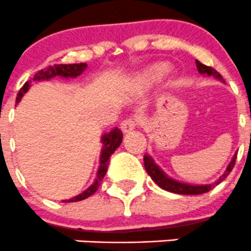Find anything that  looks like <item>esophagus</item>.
<instances>
[{"instance_id": "obj_1", "label": "esophagus", "mask_w": 251, "mask_h": 251, "mask_svg": "<svg viewBox=\"0 0 251 251\" xmlns=\"http://www.w3.org/2000/svg\"><path fill=\"white\" fill-rule=\"evenodd\" d=\"M141 123V119L137 118V116H131V118L125 119V120L121 123V130L124 132H128V131L133 130L138 124Z\"/></svg>"}]
</instances>
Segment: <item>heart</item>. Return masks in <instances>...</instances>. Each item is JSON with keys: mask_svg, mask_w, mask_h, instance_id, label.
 I'll use <instances>...</instances> for the list:
<instances>
[{"mask_svg": "<svg viewBox=\"0 0 251 251\" xmlns=\"http://www.w3.org/2000/svg\"><path fill=\"white\" fill-rule=\"evenodd\" d=\"M168 65L165 64H159V65H155L154 67H152L150 71V78L151 79H159L162 78L163 76H165L168 72Z\"/></svg>", "mask_w": 251, "mask_h": 251, "instance_id": "1", "label": "heart"}]
</instances>
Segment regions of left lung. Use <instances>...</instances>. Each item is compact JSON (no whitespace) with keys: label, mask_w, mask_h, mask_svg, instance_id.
Segmentation results:
<instances>
[{"label":"left lung","mask_w":251,"mask_h":251,"mask_svg":"<svg viewBox=\"0 0 251 251\" xmlns=\"http://www.w3.org/2000/svg\"><path fill=\"white\" fill-rule=\"evenodd\" d=\"M196 67H198L199 72H200L201 75L206 74L208 75V76H215L217 77V78L222 79L221 75L218 74L215 69L201 64L199 60H196ZM235 159H237V155L233 157V160L229 163V165H228L227 170H226V173L223 174V176H221L217 181H215L211 185H199L198 186V185L182 184V182L175 181V180L170 179V177H168L167 175L159 169V167H157V165L154 164V162H153V159L150 157V155L145 154V157H143L145 168L146 170H147L148 174H150V176L153 179V181H154L158 186L162 187L163 190L170 191V193H174V194H181V195H200V194H205V193H208L210 190H212V187L215 186V185H218L223 179H225V177H227L228 175H229V173L232 172V169L234 168Z\"/></svg>","instance_id":"left-lung-1"}]
</instances>
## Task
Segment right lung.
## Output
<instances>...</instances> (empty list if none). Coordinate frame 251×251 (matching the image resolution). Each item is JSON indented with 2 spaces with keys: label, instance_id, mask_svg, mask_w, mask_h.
<instances>
[{
  "label": "right lung",
  "instance_id": "1",
  "mask_svg": "<svg viewBox=\"0 0 251 251\" xmlns=\"http://www.w3.org/2000/svg\"><path fill=\"white\" fill-rule=\"evenodd\" d=\"M87 64H70V65H53V66H49L46 69L40 70L35 74L34 76L33 81H44V79H50L53 78L56 76L60 77H65V78H69V77H77L82 74V72L86 70ZM31 81L25 82L23 84L21 89H19L18 94H17V99L16 103H19L21 98L23 97V94L25 92H28L29 89V83ZM103 141L104 146H103V151H101V157H100V167H99L98 174H97V179L94 181L93 185L87 189L86 191H83L82 194H79L78 196L74 199H70L67 200V202H77V201L84 200V199L89 198V196L93 195L97 190H98V187L100 186V181L103 180V177L105 176L106 170H108V164L109 160H110L111 154L115 152L116 148L120 146V143L123 142V132L121 130H119L118 127L113 128L109 133L103 136L101 138ZM66 202V201H65Z\"/></svg>",
  "mask_w": 251,
  "mask_h": 251
}]
</instances>
